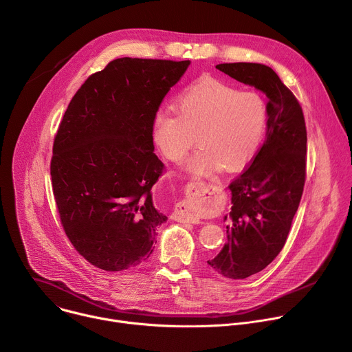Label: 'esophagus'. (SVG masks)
<instances>
[{"mask_svg":"<svg viewBox=\"0 0 352 352\" xmlns=\"http://www.w3.org/2000/svg\"><path fill=\"white\" fill-rule=\"evenodd\" d=\"M212 185L202 181H192L188 185V196L175 206V214L186 223H197V210L202 209L210 199Z\"/></svg>","mask_w":352,"mask_h":352,"instance_id":"34e87169","label":"esophagus"}]
</instances>
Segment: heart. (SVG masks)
<instances>
[{
    "label": "heart",
    "mask_w": 352,
    "mask_h": 352,
    "mask_svg": "<svg viewBox=\"0 0 352 352\" xmlns=\"http://www.w3.org/2000/svg\"><path fill=\"white\" fill-rule=\"evenodd\" d=\"M266 121V104L259 94L204 76L177 97L175 110L157 113L153 139L164 157L181 162L196 135L199 148L188 168L196 175H208L223 166L236 170L252 160Z\"/></svg>",
    "instance_id": "heart-1"
}]
</instances>
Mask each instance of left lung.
Segmentation results:
<instances>
[{
    "label": "left lung",
    "instance_id": "left-lung-1",
    "mask_svg": "<svg viewBox=\"0 0 352 352\" xmlns=\"http://www.w3.org/2000/svg\"><path fill=\"white\" fill-rule=\"evenodd\" d=\"M216 68L269 98L266 139L230 184L228 242L208 261L220 276L242 280L270 265L288 238L307 178V125L296 97L270 67L232 63Z\"/></svg>",
    "mask_w": 352,
    "mask_h": 352
}]
</instances>
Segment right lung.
Instances as JSON below:
<instances>
[{"label": "right lung", "mask_w": 352, "mask_h": 352, "mask_svg": "<svg viewBox=\"0 0 352 352\" xmlns=\"http://www.w3.org/2000/svg\"><path fill=\"white\" fill-rule=\"evenodd\" d=\"M189 61L117 58L78 89L60 122L50 164L61 226L90 265L122 272L153 252L167 217L152 197L166 167L153 121Z\"/></svg>", "instance_id": "add662e5"}]
</instances>
